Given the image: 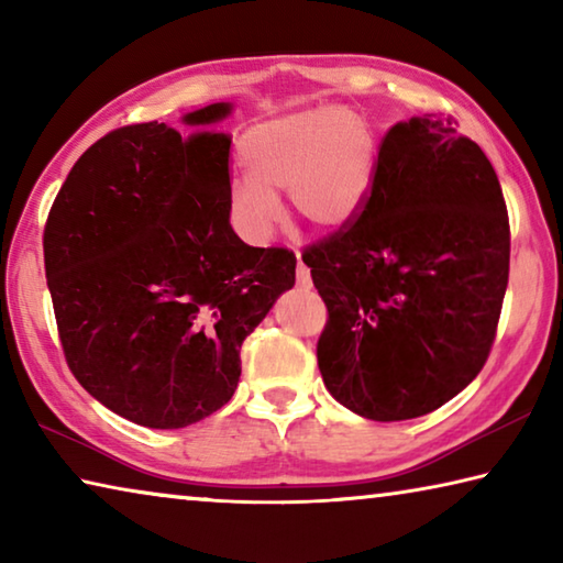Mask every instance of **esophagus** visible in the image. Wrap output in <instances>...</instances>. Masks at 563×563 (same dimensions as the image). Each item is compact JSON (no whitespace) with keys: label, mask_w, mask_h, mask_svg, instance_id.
<instances>
[{"label":"esophagus","mask_w":563,"mask_h":563,"mask_svg":"<svg viewBox=\"0 0 563 563\" xmlns=\"http://www.w3.org/2000/svg\"><path fill=\"white\" fill-rule=\"evenodd\" d=\"M295 273H298V288H302V290H310V288H312L310 268L300 261V255H298V268H295Z\"/></svg>","instance_id":"1"}]
</instances>
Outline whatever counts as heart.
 <instances>
[{
	"mask_svg": "<svg viewBox=\"0 0 563 563\" xmlns=\"http://www.w3.org/2000/svg\"><path fill=\"white\" fill-rule=\"evenodd\" d=\"M247 178L231 188V216L245 238L265 241L278 223V194L312 228L347 223L375 178L377 141L355 111L325 107L288 113L245 133Z\"/></svg>",
	"mask_w": 563,
	"mask_h": 563,
	"instance_id": "obj_1",
	"label": "heart"
}]
</instances>
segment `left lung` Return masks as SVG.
Listing matches in <instances>:
<instances>
[{"label":"left lung","mask_w":563,"mask_h":563,"mask_svg":"<svg viewBox=\"0 0 563 563\" xmlns=\"http://www.w3.org/2000/svg\"><path fill=\"white\" fill-rule=\"evenodd\" d=\"M509 245L499 178L450 117L389 129L365 203L302 251L328 308L318 367L330 395L375 422L460 395L497 338Z\"/></svg>","instance_id":"8db88e82"}]
</instances>
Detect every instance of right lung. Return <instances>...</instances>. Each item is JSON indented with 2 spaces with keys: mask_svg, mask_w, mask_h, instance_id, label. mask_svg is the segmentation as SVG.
I'll return each mask as SVG.
<instances>
[{
  "mask_svg": "<svg viewBox=\"0 0 563 563\" xmlns=\"http://www.w3.org/2000/svg\"><path fill=\"white\" fill-rule=\"evenodd\" d=\"M231 111L211 103L194 126ZM231 139L131 123L84 151L44 225V271L71 375L154 430L201 422L233 397L241 345L295 285L288 247L231 228Z\"/></svg>",
  "mask_w": 563,
  "mask_h": 563,
  "instance_id": "1",
  "label": "right lung"
}]
</instances>
